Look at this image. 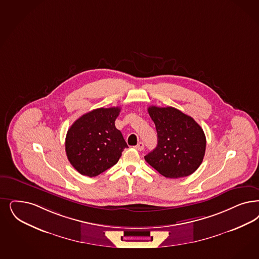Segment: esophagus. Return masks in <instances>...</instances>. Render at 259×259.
Here are the masks:
<instances>
[{"instance_id":"34e87169","label":"esophagus","mask_w":259,"mask_h":259,"mask_svg":"<svg viewBox=\"0 0 259 259\" xmlns=\"http://www.w3.org/2000/svg\"><path fill=\"white\" fill-rule=\"evenodd\" d=\"M135 148H136L138 151H143V149H144V144H143V142H140V143H138V144L135 146Z\"/></svg>"}]
</instances>
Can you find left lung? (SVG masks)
<instances>
[{
    "mask_svg": "<svg viewBox=\"0 0 259 259\" xmlns=\"http://www.w3.org/2000/svg\"><path fill=\"white\" fill-rule=\"evenodd\" d=\"M158 144L144 156L153 168L166 178L187 177L201 165L205 156V136L191 117L173 107L148 108Z\"/></svg>",
    "mask_w": 259,
    "mask_h": 259,
    "instance_id": "1",
    "label": "left lung"
}]
</instances>
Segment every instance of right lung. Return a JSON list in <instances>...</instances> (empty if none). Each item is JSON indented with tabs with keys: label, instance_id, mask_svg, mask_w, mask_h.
<instances>
[{
	"label": "right lung",
	"instance_id": "1",
	"mask_svg": "<svg viewBox=\"0 0 259 259\" xmlns=\"http://www.w3.org/2000/svg\"><path fill=\"white\" fill-rule=\"evenodd\" d=\"M120 108H98L77 118L67 132L68 160L81 175L96 177L115 165L128 145L115 126Z\"/></svg>",
	"mask_w": 259,
	"mask_h": 259
}]
</instances>
